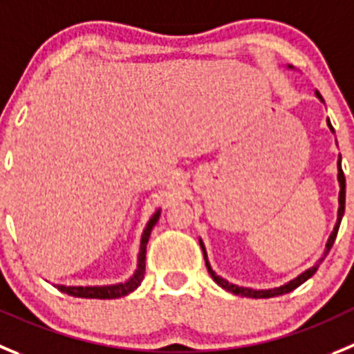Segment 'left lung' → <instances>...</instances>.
Returning <instances> with one entry per match:
<instances>
[{
  "mask_svg": "<svg viewBox=\"0 0 354 354\" xmlns=\"http://www.w3.org/2000/svg\"><path fill=\"white\" fill-rule=\"evenodd\" d=\"M288 68H292V66H288ZM316 97L319 99V101L323 102V97L322 94H319L318 91H316ZM328 127L330 131L333 132V127L332 124H330L328 120ZM337 166H339V174H337V178H339V185H341V192H339V211H337V223L335 227H333V232L330 234L328 237V243H326V250L325 253H323V259H325L326 255H328L330 248L333 246V241H335L337 237V232H339V225H341V220L342 216H344V206H346V176L344 173H342V166H341V157H339V162H337ZM201 243V248H203V253H204V260H206V267H207V272L211 274V277L214 279V283H218V285L222 286L223 290H227V292L234 293V295H241V297H252V299H269V297H277V295H285V293H290L292 290L299 288L302 283H306L309 277L313 276V274L318 270L319 263H322L323 259H319V262L316 263V266H313L311 269H307L306 272H302L300 276H297L295 279H292V281H288L286 285L279 286V288H272V290H253V288H244V286H237V285H232V283H229L227 279H223V277L218 276L216 272H214L213 269H211L209 262H207V255H206V250H204V244L203 241H199Z\"/></svg>",
  "mask_w": 354,
  "mask_h": 354,
  "instance_id": "1",
  "label": "left lung"
}]
</instances>
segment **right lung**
Here are the masks:
<instances>
[{"label": "right lung", "instance_id": "1", "mask_svg": "<svg viewBox=\"0 0 354 354\" xmlns=\"http://www.w3.org/2000/svg\"><path fill=\"white\" fill-rule=\"evenodd\" d=\"M158 216H160V209L155 211L151 214L150 222L147 223L143 230V236H141V244H140V255H138V269L136 272L132 274L131 279H127L125 283H118V285H108V286H64L57 285V288L61 292L68 293L73 297H84V299H118V297H124L127 293L134 292L138 286L141 285L145 277V260H147V244L150 239L151 229L157 223Z\"/></svg>", "mask_w": 354, "mask_h": 354}]
</instances>
